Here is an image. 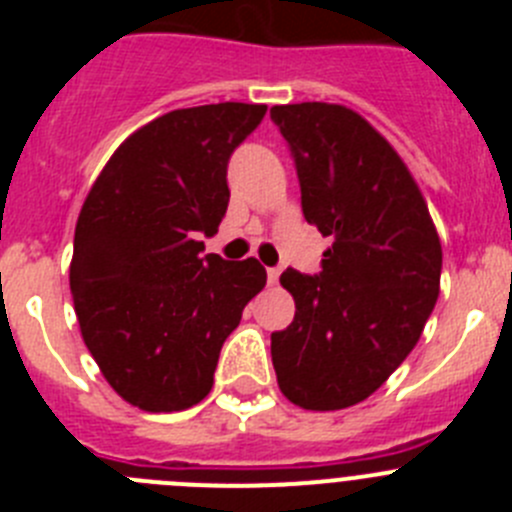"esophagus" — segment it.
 <instances>
[{
  "label": "esophagus",
  "mask_w": 512,
  "mask_h": 512,
  "mask_svg": "<svg viewBox=\"0 0 512 512\" xmlns=\"http://www.w3.org/2000/svg\"><path fill=\"white\" fill-rule=\"evenodd\" d=\"M279 274H282V269H279V266H271V269H266V279H269V284H277Z\"/></svg>",
  "instance_id": "34e87169"
}]
</instances>
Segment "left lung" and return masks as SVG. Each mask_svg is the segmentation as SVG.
<instances>
[{
	"label": "left lung",
	"mask_w": 512,
	"mask_h": 512,
	"mask_svg": "<svg viewBox=\"0 0 512 512\" xmlns=\"http://www.w3.org/2000/svg\"><path fill=\"white\" fill-rule=\"evenodd\" d=\"M295 156L302 212L333 238L323 271L282 274L295 320L271 333L279 390L305 410L377 392L413 351L441 284V241L405 161L343 104L271 107Z\"/></svg>",
	"instance_id": "8db88e82"
}]
</instances>
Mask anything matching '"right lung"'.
Instances as JSON below:
<instances>
[{
  "mask_svg": "<svg viewBox=\"0 0 512 512\" xmlns=\"http://www.w3.org/2000/svg\"><path fill=\"white\" fill-rule=\"evenodd\" d=\"M266 104L156 117L104 164L76 220L71 295L81 338L125 402L174 413L205 400L225 338L266 284L256 259L202 253L230 200L228 161Z\"/></svg>",
  "mask_w": 512,
  "mask_h": 512,
  "instance_id": "1",
  "label": "right lung"
}]
</instances>
